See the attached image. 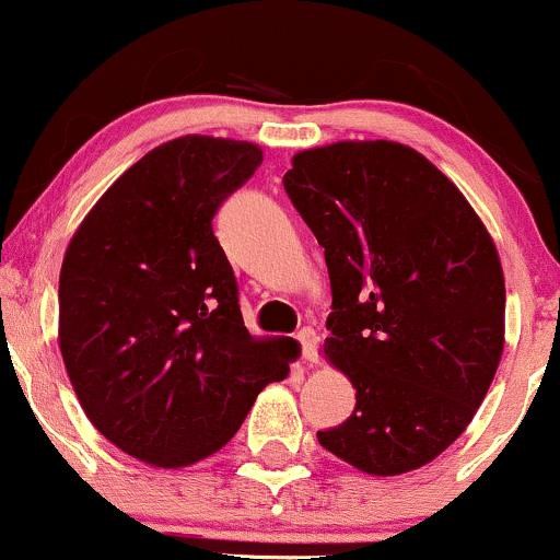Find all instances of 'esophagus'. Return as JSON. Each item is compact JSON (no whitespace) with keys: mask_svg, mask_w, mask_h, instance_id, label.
<instances>
[{"mask_svg":"<svg viewBox=\"0 0 560 560\" xmlns=\"http://www.w3.org/2000/svg\"><path fill=\"white\" fill-rule=\"evenodd\" d=\"M298 342H300L302 358H305L307 363H316L318 361V337H316V331H313L311 326H305V329L298 331Z\"/></svg>","mask_w":560,"mask_h":560,"instance_id":"esophagus-1","label":"esophagus"}]
</instances>
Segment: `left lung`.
<instances>
[{"label":"left lung","mask_w":560,"mask_h":560,"mask_svg":"<svg viewBox=\"0 0 560 560\" xmlns=\"http://www.w3.org/2000/svg\"><path fill=\"white\" fill-rule=\"evenodd\" d=\"M284 189L329 268L324 352L355 387L318 442L365 474L413 471L464 434L498 371V249L445 173L397 141L298 152Z\"/></svg>","instance_id":"1"}]
</instances>
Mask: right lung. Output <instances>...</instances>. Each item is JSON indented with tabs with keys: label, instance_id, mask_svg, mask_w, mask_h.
Masks as SVG:
<instances>
[{
	"label": "right lung",
	"instance_id": "obj_1",
	"mask_svg": "<svg viewBox=\"0 0 560 560\" xmlns=\"http://www.w3.org/2000/svg\"><path fill=\"white\" fill-rule=\"evenodd\" d=\"M249 141L182 137L83 218L60 271V350L96 432L160 468L221 450L294 342L255 339L213 218L258 171Z\"/></svg>",
	"mask_w": 560,
	"mask_h": 560
}]
</instances>
